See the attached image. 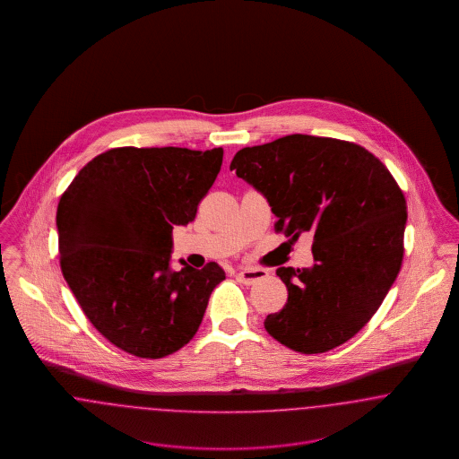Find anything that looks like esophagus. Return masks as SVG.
Returning a JSON list of instances; mask_svg holds the SVG:
<instances>
[{"mask_svg":"<svg viewBox=\"0 0 459 459\" xmlns=\"http://www.w3.org/2000/svg\"><path fill=\"white\" fill-rule=\"evenodd\" d=\"M268 277V272L266 270H242L238 273V279L239 282L246 285L255 284L258 281H263Z\"/></svg>","mask_w":459,"mask_h":459,"instance_id":"34e87169","label":"esophagus"}]
</instances>
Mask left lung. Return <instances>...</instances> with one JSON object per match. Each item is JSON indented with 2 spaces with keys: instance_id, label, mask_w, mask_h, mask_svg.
Segmentation results:
<instances>
[{
  "instance_id": "8db88e82",
  "label": "left lung",
  "mask_w": 459,
  "mask_h": 459,
  "mask_svg": "<svg viewBox=\"0 0 459 459\" xmlns=\"http://www.w3.org/2000/svg\"><path fill=\"white\" fill-rule=\"evenodd\" d=\"M230 170L272 206L275 232L313 234L311 268H277L287 303L264 318L289 350H333L368 324L404 253L406 199L387 167L350 141L290 134L242 148Z\"/></svg>"
}]
</instances>
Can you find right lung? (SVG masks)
I'll return each instance as SVG.
<instances>
[{
    "mask_svg": "<svg viewBox=\"0 0 459 459\" xmlns=\"http://www.w3.org/2000/svg\"><path fill=\"white\" fill-rule=\"evenodd\" d=\"M221 160V148H113L60 197L62 273L89 322L118 350L158 359L195 337L225 272L215 262L172 272V230L196 219Z\"/></svg>",
    "mask_w": 459,
    "mask_h": 459,
    "instance_id": "1",
    "label": "right lung"
}]
</instances>
